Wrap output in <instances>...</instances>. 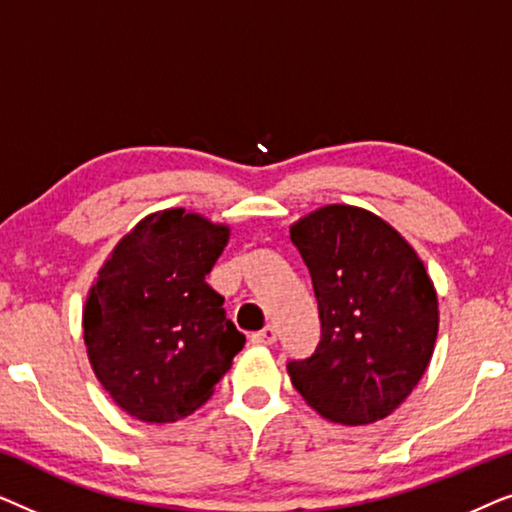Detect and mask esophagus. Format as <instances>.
<instances>
[{"label": "esophagus", "instance_id": "34e87169", "mask_svg": "<svg viewBox=\"0 0 512 512\" xmlns=\"http://www.w3.org/2000/svg\"><path fill=\"white\" fill-rule=\"evenodd\" d=\"M275 340H277V328L275 326H265L263 331L251 335V342H254V345H275Z\"/></svg>", "mask_w": 512, "mask_h": 512}]
</instances>
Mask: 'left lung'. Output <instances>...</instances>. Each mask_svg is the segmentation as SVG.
Returning a JSON list of instances; mask_svg holds the SVG:
<instances>
[{
    "instance_id": "8db88e82",
    "label": "left lung",
    "mask_w": 512,
    "mask_h": 512,
    "mask_svg": "<svg viewBox=\"0 0 512 512\" xmlns=\"http://www.w3.org/2000/svg\"><path fill=\"white\" fill-rule=\"evenodd\" d=\"M310 270L321 340L289 361L293 387L335 424L391 415L412 394L438 338V296L408 240L380 216L326 205L291 226Z\"/></svg>"
}]
</instances>
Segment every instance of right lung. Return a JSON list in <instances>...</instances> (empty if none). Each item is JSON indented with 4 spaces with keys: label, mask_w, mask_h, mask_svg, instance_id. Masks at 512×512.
I'll use <instances>...</instances> for the list:
<instances>
[{
    "label": "right lung",
    "mask_w": 512,
    "mask_h": 512,
    "mask_svg": "<svg viewBox=\"0 0 512 512\" xmlns=\"http://www.w3.org/2000/svg\"><path fill=\"white\" fill-rule=\"evenodd\" d=\"M230 228L186 209L137 223L97 272L83 307L88 361L118 408L146 424L209 401L244 335L205 277Z\"/></svg>",
    "instance_id": "1"
}]
</instances>
